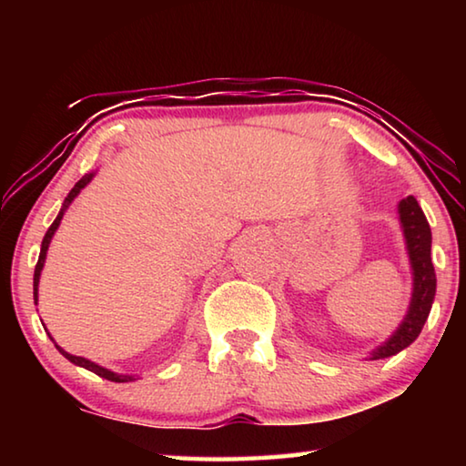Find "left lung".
Here are the masks:
<instances>
[{
	"instance_id": "1",
	"label": "left lung",
	"mask_w": 466,
	"mask_h": 466,
	"mask_svg": "<svg viewBox=\"0 0 466 466\" xmlns=\"http://www.w3.org/2000/svg\"><path fill=\"white\" fill-rule=\"evenodd\" d=\"M399 219L413 271L411 304H409V310L399 329L389 337V341L378 345L370 353V360L390 358L411 345L420 337L425 320L430 317L433 296H436V271L431 265V230L415 197H407L399 203Z\"/></svg>"
}]
</instances>
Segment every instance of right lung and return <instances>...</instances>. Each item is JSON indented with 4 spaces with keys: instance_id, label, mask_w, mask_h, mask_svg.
Masks as SVG:
<instances>
[{
    "instance_id": "1",
    "label": "right lung",
    "mask_w": 466,
    "mask_h": 466,
    "mask_svg": "<svg viewBox=\"0 0 466 466\" xmlns=\"http://www.w3.org/2000/svg\"><path fill=\"white\" fill-rule=\"evenodd\" d=\"M92 178H94V172H90V175H84L80 180H77L72 191H69V195L66 197V201H63V208H61V211L57 214V218H55V222L51 224V228H49V230H46V234H45L43 244H41V255H38V263H36V267H35V304H36V299H38V279H41V271H43V267H45L46 250H49V244H51L53 234L57 232V228H59L61 219H63V214H66V209L69 208V203H72V201L76 199V197L80 195L82 188H84L86 185H88ZM49 337H51V335H49ZM55 347H57V350H59V351L63 353V356H66L69 361H72V364L80 366V368H86V370H90V372L98 374L100 378H106V380H110V382H131V380H136V378H133V376L110 372V370L102 368V366H98V364H94V361H90V360L80 358V356H72V353H67L66 350H61L59 345H55Z\"/></svg>"
}]
</instances>
